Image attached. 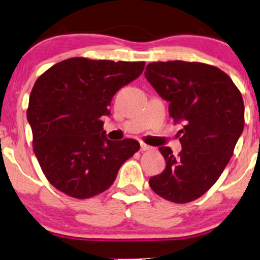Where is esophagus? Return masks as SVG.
I'll list each match as a JSON object with an SVG mask.
<instances>
[{"label": "esophagus", "mask_w": 260, "mask_h": 260, "mask_svg": "<svg viewBox=\"0 0 260 260\" xmlns=\"http://www.w3.org/2000/svg\"><path fill=\"white\" fill-rule=\"evenodd\" d=\"M151 147L150 145L145 144V143H141V151H147V150H150Z\"/></svg>", "instance_id": "34e87169"}]
</instances>
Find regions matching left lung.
Returning <instances> with one entry per match:
<instances>
[{
	"label": "left lung",
	"mask_w": 260,
	"mask_h": 260,
	"mask_svg": "<svg viewBox=\"0 0 260 260\" xmlns=\"http://www.w3.org/2000/svg\"><path fill=\"white\" fill-rule=\"evenodd\" d=\"M144 76L169 102V116L183 123L182 149L174 155L169 147L159 148L166 169L149 184L175 204L197 200L218 181L244 130L239 88L218 67L197 61L151 62Z\"/></svg>",
	"instance_id": "obj_1"
}]
</instances>
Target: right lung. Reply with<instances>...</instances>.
Returning a JSON list of instances; mask_svg holds the SVG:
<instances>
[{
  "mask_svg": "<svg viewBox=\"0 0 260 260\" xmlns=\"http://www.w3.org/2000/svg\"><path fill=\"white\" fill-rule=\"evenodd\" d=\"M144 66L77 56L55 63L35 81L27 109L33 150L46 179L61 193L76 199L103 193L140 150L135 140H108L101 118L110 113L116 92Z\"/></svg>",
  "mask_w": 260,
  "mask_h": 260,
  "instance_id": "obj_1",
  "label": "right lung"
}]
</instances>
